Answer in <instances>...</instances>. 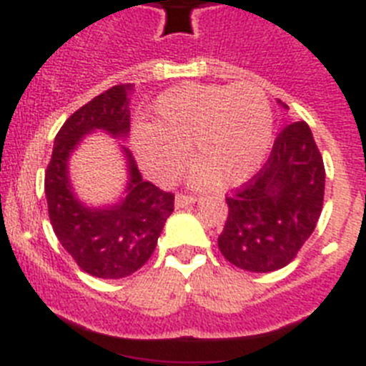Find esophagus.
<instances>
[{"mask_svg": "<svg viewBox=\"0 0 366 366\" xmlns=\"http://www.w3.org/2000/svg\"><path fill=\"white\" fill-rule=\"evenodd\" d=\"M192 203H196V198L190 194H177L176 196V209H183V207H189Z\"/></svg>", "mask_w": 366, "mask_h": 366, "instance_id": "esophagus-1", "label": "esophagus"}]
</instances>
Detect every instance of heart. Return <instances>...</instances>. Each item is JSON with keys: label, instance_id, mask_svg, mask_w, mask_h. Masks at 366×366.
Returning <instances> with one entry per match:
<instances>
[{"label": "heart", "instance_id": "obj_1", "mask_svg": "<svg viewBox=\"0 0 366 366\" xmlns=\"http://www.w3.org/2000/svg\"><path fill=\"white\" fill-rule=\"evenodd\" d=\"M134 148L152 179L170 183L194 159L192 185L244 183L266 161L273 143V112L254 82L183 84L161 93L148 126H137Z\"/></svg>", "mask_w": 366, "mask_h": 366}]
</instances>
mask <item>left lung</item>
<instances>
[{
	"instance_id": "left-lung-1",
	"label": "left lung",
	"mask_w": 366,
	"mask_h": 366,
	"mask_svg": "<svg viewBox=\"0 0 366 366\" xmlns=\"http://www.w3.org/2000/svg\"><path fill=\"white\" fill-rule=\"evenodd\" d=\"M279 104L287 108L284 102ZM325 199V163L304 121L287 124L269 159L225 198L229 214L218 247L231 264L253 273L287 266L312 236Z\"/></svg>"
}]
</instances>
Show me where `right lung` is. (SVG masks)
<instances>
[{"label": "right lung", "instance_id": "obj_1", "mask_svg": "<svg viewBox=\"0 0 366 366\" xmlns=\"http://www.w3.org/2000/svg\"><path fill=\"white\" fill-rule=\"evenodd\" d=\"M132 92L134 84H119L76 109L54 137L45 170V196L54 234L80 269L99 279H122L143 267L174 211V194L143 181L122 144L128 167L124 198L108 207H87L71 187L67 164L86 135L104 132L113 139H126Z\"/></svg>", "mask_w": 366, "mask_h": 366}]
</instances>
